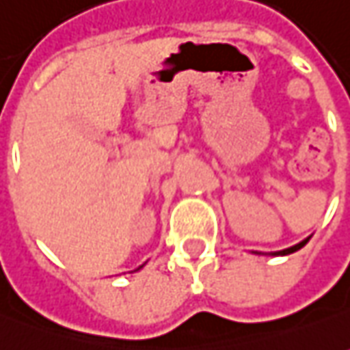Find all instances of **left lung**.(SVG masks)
Wrapping results in <instances>:
<instances>
[{
  "label": "left lung",
  "mask_w": 350,
  "mask_h": 350,
  "mask_svg": "<svg viewBox=\"0 0 350 350\" xmlns=\"http://www.w3.org/2000/svg\"><path fill=\"white\" fill-rule=\"evenodd\" d=\"M308 239L310 237H306L305 241H301V243L293 245V247H289V249H284V251H278V253H272V255H291V253H295V251H299V249H303L306 243H308Z\"/></svg>",
  "instance_id": "obj_1"
}]
</instances>
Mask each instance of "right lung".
<instances>
[{
  "instance_id": "1",
  "label": "right lung",
  "mask_w": 350,
  "mask_h": 350,
  "mask_svg": "<svg viewBox=\"0 0 350 350\" xmlns=\"http://www.w3.org/2000/svg\"><path fill=\"white\" fill-rule=\"evenodd\" d=\"M139 268H142V266H139Z\"/></svg>"
}]
</instances>
